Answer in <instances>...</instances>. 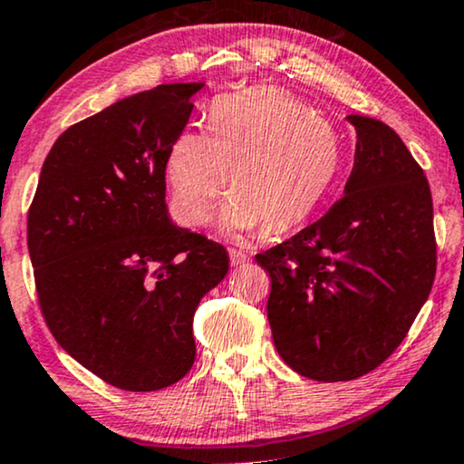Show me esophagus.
<instances>
[{
  "mask_svg": "<svg viewBox=\"0 0 464 464\" xmlns=\"http://www.w3.org/2000/svg\"><path fill=\"white\" fill-rule=\"evenodd\" d=\"M229 258H231V265L237 266V265H244L250 260V254L241 252V250H229Z\"/></svg>",
  "mask_w": 464,
  "mask_h": 464,
  "instance_id": "esophagus-1",
  "label": "esophagus"
}]
</instances>
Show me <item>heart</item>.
I'll list each match as a JSON object with an SVG mask.
<instances>
[{
    "instance_id": "b5f03b06",
    "label": "heart",
    "mask_w": 464,
    "mask_h": 464,
    "mask_svg": "<svg viewBox=\"0 0 464 464\" xmlns=\"http://www.w3.org/2000/svg\"><path fill=\"white\" fill-rule=\"evenodd\" d=\"M338 166L334 126L295 94L260 86L214 101L208 132H180L168 155V179L187 225L210 218L229 180L233 195L220 212V229L266 227L269 235H282L317 210Z\"/></svg>"
}]
</instances>
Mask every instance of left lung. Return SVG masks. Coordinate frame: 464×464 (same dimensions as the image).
I'll return each instance as SVG.
<instances>
[{
    "instance_id": "1",
    "label": "left lung",
    "mask_w": 464,
    "mask_h": 464,
    "mask_svg": "<svg viewBox=\"0 0 464 464\" xmlns=\"http://www.w3.org/2000/svg\"><path fill=\"white\" fill-rule=\"evenodd\" d=\"M355 161L317 223L256 254L271 276L266 317L282 360L313 381H353L406 338L435 279L433 199L387 123L349 115Z\"/></svg>"
}]
</instances>
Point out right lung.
I'll return each instance as SVG.
<instances>
[{"label": "right lung", "instance_id": "right-lung-1", "mask_svg": "<svg viewBox=\"0 0 464 464\" xmlns=\"http://www.w3.org/2000/svg\"><path fill=\"white\" fill-rule=\"evenodd\" d=\"M204 83H164L64 130L27 218L44 319L56 343L123 391L179 382L195 362L193 315L229 271L217 241L176 227L169 149Z\"/></svg>", "mask_w": 464, "mask_h": 464}]
</instances>
